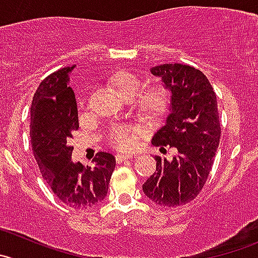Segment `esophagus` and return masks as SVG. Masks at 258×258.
I'll use <instances>...</instances> for the list:
<instances>
[{
  "label": "esophagus",
  "instance_id": "obj_1",
  "mask_svg": "<svg viewBox=\"0 0 258 258\" xmlns=\"http://www.w3.org/2000/svg\"><path fill=\"white\" fill-rule=\"evenodd\" d=\"M131 157H133V156H129V154H124V153H119L115 156V159H116L117 163H121V162L126 161V159H129Z\"/></svg>",
  "mask_w": 258,
  "mask_h": 258
}]
</instances>
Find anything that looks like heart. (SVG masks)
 Wrapping results in <instances>:
<instances>
[{"instance_id": "obj_1", "label": "heart", "mask_w": 258, "mask_h": 258, "mask_svg": "<svg viewBox=\"0 0 258 258\" xmlns=\"http://www.w3.org/2000/svg\"><path fill=\"white\" fill-rule=\"evenodd\" d=\"M112 87L125 100L134 99V106L138 114L149 121H157L167 114L171 96L164 86L153 85L141 90L143 82L141 77L131 71H117L110 78ZM142 136V129L133 125H117L111 129L109 142L119 151L133 148Z\"/></svg>"}]
</instances>
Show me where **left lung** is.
I'll list each match as a JSON object with an SVG mask.
<instances>
[{
    "label": "left lung",
    "mask_w": 258,
    "mask_h": 258,
    "mask_svg": "<svg viewBox=\"0 0 258 258\" xmlns=\"http://www.w3.org/2000/svg\"><path fill=\"white\" fill-rule=\"evenodd\" d=\"M151 72L171 91V112L152 144L173 147L177 154L171 161L156 156V172L143 191L157 205L180 207L199 195L212 171L220 139L217 96L207 76L191 66L167 63Z\"/></svg>",
    "instance_id": "1"
}]
</instances>
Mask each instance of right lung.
Masks as SVG:
<instances>
[{
    "mask_svg": "<svg viewBox=\"0 0 258 258\" xmlns=\"http://www.w3.org/2000/svg\"><path fill=\"white\" fill-rule=\"evenodd\" d=\"M72 67L44 78L30 107V138L41 176L60 201L70 207L91 208L106 196L115 168V157L99 152L94 167L72 162L70 139L78 131L75 92L68 86Z\"/></svg>",
    "mask_w": 258,
    "mask_h": 258,
    "instance_id": "add662e5",
    "label": "right lung"
}]
</instances>
